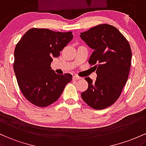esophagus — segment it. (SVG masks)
Masks as SVG:
<instances>
[{"label": "esophagus", "instance_id": "34e87169", "mask_svg": "<svg viewBox=\"0 0 146 146\" xmlns=\"http://www.w3.org/2000/svg\"><path fill=\"white\" fill-rule=\"evenodd\" d=\"M73 79L74 80H80V79H81V78L75 75V76H73Z\"/></svg>", "mask_w": 146, "mask_h": 146}]
</instances>
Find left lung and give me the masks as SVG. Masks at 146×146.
<instances>
[{
	"label": "left lung",
	"mask_w": 146,
	"mask_h": 146,
	"mask_svg": "<svg viewBox=\"0 0 146 146\" xmlns=\"http://www.w3.org/2000/svg\"><path fill=\"white\" fill-rule=\"evenodd\" d=\"M80 37L94 50L88 63L97 64L94 66L96 81L85 78L88 88L81 93V98L92 108H106L119 99L128 78L132 59L130 44L116 27L108 24L81 32Z\"/></svg>",
	"instance_id": "obj_1"
}]
</instances>
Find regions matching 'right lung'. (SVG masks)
Wrapping results in <instances>:
<instances>
[{
	"label": "right lung",
	"instance_id": "1",
	"mask_svg": "<svg viewBox=\"0 0 146 146\" xmlns=\"http://www.w3.org/2000/svg\"><path fill=\"white\" fill-rule=\"evenodd\" d=\"M72 38V32L32 28L17 43L14 50V73L21 92L31 104L38 107L52 104L72 81L70 74H56L51 63Z\"/></svg>",
	"mask_w": 146,
	"mask_h": 146
}]
</instances>
